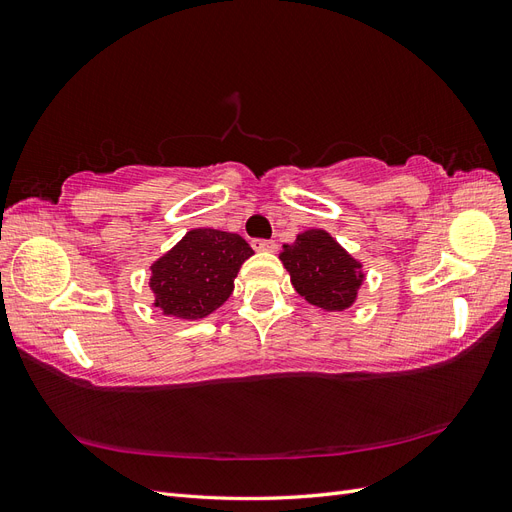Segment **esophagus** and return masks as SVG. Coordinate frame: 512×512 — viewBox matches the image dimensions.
<instances>
[{"label": "esophagus", "mask_w": 512, "mask_h": 512, "mask_svg": "<svg viewBox=\"0 0 512 512\" xmlns=\"http://www.w3.org/2000/svg\"><path fill=\"white\" fill-rule=\"evenodd\" d=\"M252 247L256 252H275V241L269 239H252Z\"/></svg>", "instance_id": "obj_1"}]
</instances>
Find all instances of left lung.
<instances>
[{
  "label": "left lung",
  "mask_w": 512,
  "mask_h": 512,
  "mask_svg": "<svg viewBox=\"0 0 512 512\" xmlns=\"http://www.w3.org/2000/svg\"><path fill=\"white\" fill-rule=\"evenodd\" d=\"M290 282L307 303L344 312L363 284L361 262H356L329 232L320 228L305 230L280 254Z\"/></svg>",
  "instance_id": "8db88e82"
}]
</instances>
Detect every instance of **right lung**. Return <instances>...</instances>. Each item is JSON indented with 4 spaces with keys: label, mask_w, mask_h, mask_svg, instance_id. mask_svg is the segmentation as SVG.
<instances>
[{
    "label": "right lung",
    "mask_w": 512,
    "mask_h": 512,
    "mask_svg": "<svg viewBox=\"0 0 512 512\" xmlns=\"http://www.w3.org/2000/svg\"><path fill=\"white\" fill-rule=\"evenodd\" d=\"M254 254L235 232L194 228L151 265L156 307L166 316L198 320L218 309L235 288L243 262Z\"/></svg>",
    "instance_id": "1"
}]
</instances>
